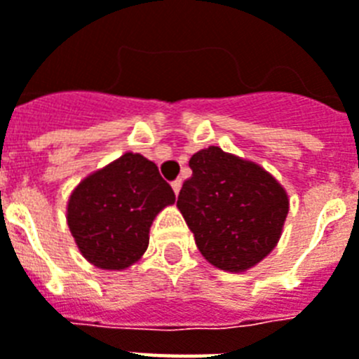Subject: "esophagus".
Returning <instances> with one entry per match:
<instances>
[{
  "label": "esophagus",
  "instance_id": "1",
  "mask_svg": "<svg viewBox=\"0 0 359 359\" xmlns=\"http://www.w3.org/2000/svg\"><path fill=\"white\" fill-rule=\"evenodd\" d=\"M171 188H173V191H175V195H179V191H180V188H182V180H180V179H177V180H173V182H171Z\"/></svg>",
  "mask_w": 359,
  "mask_h": 359
}]
</instances>
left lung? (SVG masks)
<instances>
[{"label": "left lung", "instance_id": "left-lung-1", "mask_svg": "<svg viewBox=\"0 0 359 359\" xmlns=\"http://www.w3.org/2000/svg\"><path fill=\"white\" fill-rule=\"evenodd\" d=\"M177 206L201 255L223 271H245L271 250L282 234L290 201L284 188L255 162L219 147L189 158Z\"/></svg>", "mask_w": 359, "mask_h": 359}]
</instances>
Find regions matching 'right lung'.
I'll list each match as a JSON object with an SVG mask.
<instances>
[{
    "instance_id": "right-lung-1",
    "label": "right lung",
    "mask_w": 359,
    "mask_h": 359,
    "mask_svg": "<svg viewBox=\"0 0 359 359\" xmlns=\"http://www.w3.org/2000/svg\"><path fill=\"white\" fill-rule=\"evenodd\" d=\"M173 203V189L156 164L138 153H125L74 189L68 226L90 264L119 271L142 258L153 219Z\"/></svg>"
}]
</instances>
